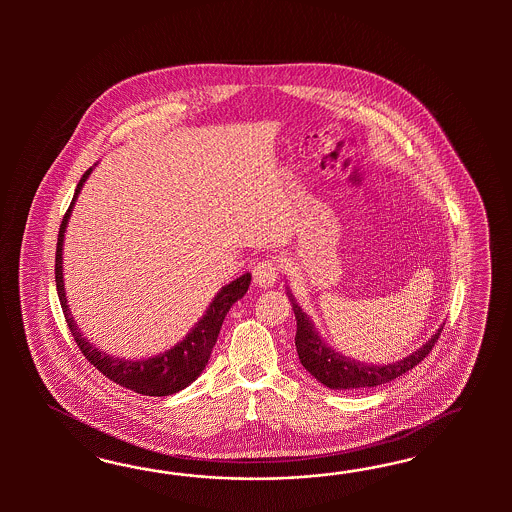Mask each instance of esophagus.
Segmentation results:
<instances>
[{
    "label": "esophagus",
    "mask_w": 512,
    "mask_h": 512,
    "mask_svg": "<svg viewBox=\"0 0 512 512\" xmlns=\"http://www.w3.org/2000/svg\"><path fill=\"white\" fill-rule=\"evenodd\" d=\"M279 272H281V264L278 259H264L253 268V279L259 287H270L276 283Z\"/></svg>",
    "instance_id": "1"
}]
</instances>
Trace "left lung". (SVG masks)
Masks as SVG:
<instances>
[{"label":"left lung","mask_w":512,"mask_h":512,"mask_svg":"<svg viewBox=\"0 0 512 512\" xmlns=\"http://www.w3.org/2000/svg\"><path fill=\"white\" fill-rule=\"evenodd\" d=\"M291 302H293V311H295L296 317L295 345L298 358H300L302 366L319 383H323L325 387L334 388V390L379 387V385L394 381L396 377L413 370L420 360H424L430 355L435 341L439 340L441 330H443V326H441L420 349L403 360L392 362V364H383V366L364 364V362H358L353 358L343 357L341 353H336L332 347H328L325 341L321 340L310 317L293 300V296H291Z\"/></svg>","instance_id":"8db88e82"}]
</instances>
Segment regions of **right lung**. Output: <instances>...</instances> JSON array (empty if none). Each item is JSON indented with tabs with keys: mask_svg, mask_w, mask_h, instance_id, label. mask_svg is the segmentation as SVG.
<instances>
[{
	"mask_svg": "<svg viewBox=\"0 0 512 512\" xmlns=\"http://www.w3.org/2000/svg\"><path fill=\"white\" fill-rule=\"evenodd\" d=\"M90 172H92V169H88L82 174L77 189H75L71 206L67 208L65 216H63L60 234H58L54 270H56V289H58V296H60L65 321H67L71 336L77 341L78 349L82 351V355L86 357L90 364H93V368H97L105 377H109L112 383L129 388V390L142 394V396H169V394H174V392L186 388L187 385H191L201 375L202 370L206 368L210 353L216 345L217 334H219L221 325H223V319L231 310L234 302L248 293L251 274H244V276L231 281L229 285L221 287V291L217 293L216 298L210 302L206 313L202 315L201 321L191 328V332L187 334L184 340L176 343L172 349L165 351V353H159L155 357L140 358V360H125V358L107 355L105 351L93 347L90 341L82 338L80 328L75 323V319L71 317V311L67 306V298H65V289H63L62 266L63 233H65L67 221L71 217V210L77 202L78 193L84 186L86 178L90 176Z\"/></svg>",
	"mask_w": 512,
	"mask_h": 512,
	"instance_id": "1",
	"label": "right lung"
}]
</instances>
